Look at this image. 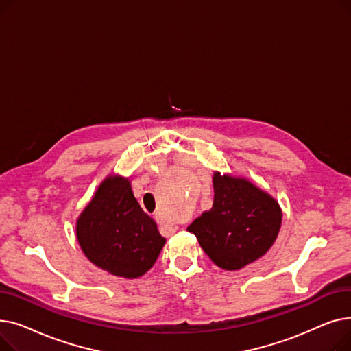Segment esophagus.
<instances>
[{"label":"esophagus","instance_id":"esophagus-1","mask_svg":"<svg viewBox=\"0 0 351 351\" xmlns=\"http://www.w3.org/2000/svg\"><path fill=\"white\" fill-rule=\"evenodd\" d=\"M155 220H156V222H158L159 225H162V226H168V228H172V225H169V223H166V222H165L163 217H162L160 215H156V216H155Z\"/></svg>","mask_w":351,"mask_h":351}]
</instances>
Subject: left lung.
Instances as JSON below:
<instances>
[{
  "label": "left lung",
  "instance_id": "1",
  "mask_svg": "<svg viewBox=\"0 0 351 351\" xmlns=\"http://www.w3.org/2000/svg\"><path fill=\"white\" fill-rule=\"evenodd\" d=\"M213 206L188 230L210 261L225 270H239L261 259L282 225L278 200L245 178L213 173Z\"/></svg>",
  "mask_w": 351,
  "mask_h": 351
}]
</instances>
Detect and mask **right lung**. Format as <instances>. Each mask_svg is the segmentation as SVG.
<instances>
[{"instance_id": "1", "label": "right lung", "mask_w": 351, "mask_h": 351, "mask_svg": "<svg viewBox=\"0 0 351 351\" xmlns=\"http://www.w3.org/2000/svg\"><path fill=\"white\" fill-rule=\"evenodd\" d=\"M77 239L88 259L125 279L143 276L165 245L155 220L142 210L131 182L108 176L77 220Z\"/></svg>"}]
</instances>
